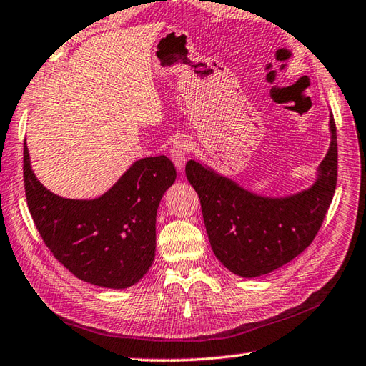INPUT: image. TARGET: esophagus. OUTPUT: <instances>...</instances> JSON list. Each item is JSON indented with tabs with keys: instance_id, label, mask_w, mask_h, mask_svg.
<instances>
[{
	"instance_id": "obj_1",
	"label": "esophagus",
	"mask_w": 366,
	"mask_h": 366,
	"mask_svg": "<svg viewBox=\"0 0 366 366\" xmlns=\"http://www.w3.org/2000/svg\"><path fill=\"white\" fill-rule=\"evenodd\" d=\"M188 153H189V144L186 141H177L172 144V147H170V159L175 164V167L178 170H183L184 164H186V159H188Z\"/></svg>"
}]
</instances>
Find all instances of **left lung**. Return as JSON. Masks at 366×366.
<instances>
[{"label": "left lung", "mask_w": 366, "mask_h": 366, "mask_svg": "<svg viewBox=\"0 0 366 366\" xmlns=\"http://www.w3.org/2000/svg\"><path fill=\"white\" fill-rule=\"evenodd\" d=\"M310 188L267 197L242 188L207 164L186 162V177L200 199L208 239L227 269L252 279L290 263L312 244L337 186V128Z\"/></svg>", "instance_id": "left-lung-1"}]
</instances>
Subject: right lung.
Returning a JSON list of instances; mask_svg holds the SVG:
<instances>
[{
  "instance_id": "right-lung-1",
  "label": "right lung",
  "mask_w": 366,
  "mask_h": 366,
  "mask_svg": "<svg viewBox=\"0 0 366 366\" xmlns=\"http://www.w3.org/2000/svg\"><path fill=\"white\" fill-rule=\"evenodd\" d=\"M175 177L167 157L141 158L100 197L66 199L37 180L23 147L24 191L40 237L73 275L103 288H128L149 271L157 211Z\"/></svg>"
}]
</instances>
